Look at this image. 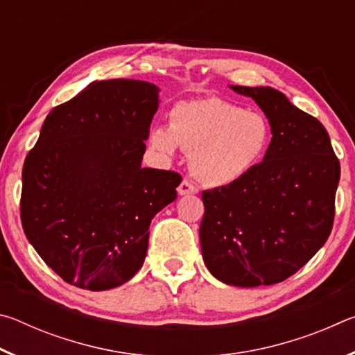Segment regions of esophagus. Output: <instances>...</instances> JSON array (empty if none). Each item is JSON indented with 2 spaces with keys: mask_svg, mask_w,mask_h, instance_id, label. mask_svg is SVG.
<instances>
[{
  "mask_svg": "<svg viewBox=\"0 0 355 355\" xmlns=\"http://www.w3.org/2000/svg\"><path fill=\"white\" fill-rule=\"evenodd\" d=\"M197 186L192 183V182H189V180H183L182 183H180V186H178V194L180 196H186V194H197Z\"/></svg>",
  "mask_w": 355,
  "mask_h": 355,
  "instance_id": "obj_1",
  "label": "esophagus"
}]
</instances>
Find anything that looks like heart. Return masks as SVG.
Masks as SVG:
<instances>
[{
    "label": "heart",
    "mask_w": 355,
    "mask_h": 355,
    "mask_svg": "<svg viewBox=\"0 0 355 355\" xmlns=\"http://www.w3.org/2000/svg\"><path fill=\"white\" fill-rule=\"evenodd\" d=\"M169 128L150 133V144L172 155L189 153L194 175L208 186H225L245 175L271 142V125L258 111L218 97L180 101L169 111Z\"/></svg>",
    "instance_id": "heart-1"
}]
</instances>
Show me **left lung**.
I'll return each mask as SVG.
<instances>
[{
	"label": "left lung",
	"instance_id": "obj_1",
	"mask_svg": "<svg viewBox=\"0 0 355 355\" xmlns=\"http://www.w3.org/2000/svg\"><path fill=\"white\" fill-rule=\"evenodd\" d=\"M269 119L261 163L230 184L202 192L200 245L216 279L235 286L291 277L332 232L340 161L326 128L272 87L232 86Z\"/></svg>",
	"mask_w": 355,
	"mask_h": 355
}]
</instances>
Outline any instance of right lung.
I'll return each mask as SVG.
<instances>
[{
    "label": "right lung",
    "mask_w": 355,
    "mask_h": 355,
    "mask_svg": "<svg viewBox=\"0 0 355 355\" xmlns=\"http://www.w3.org/2000/svg\"><path fill=\"white\" fill-rule=\"evenodd\" d=\"M158 87L94 81L53 107L23 164L28 241L67 284L101 291L139 271L153 216L177 199L173 171L142 167Z\"/></svg>",
    "instance_id": "obj_1"
}]
</instances>
